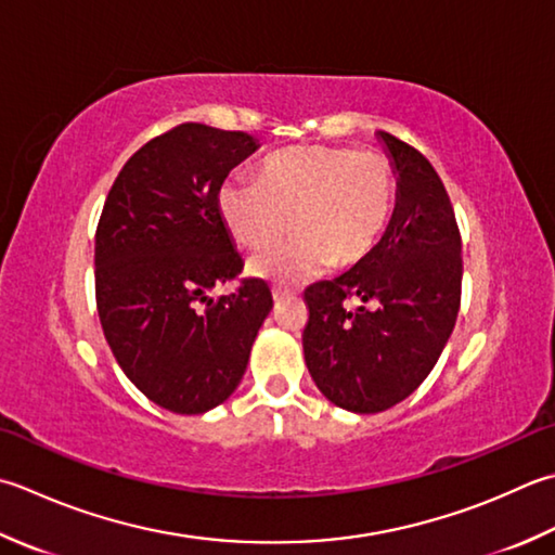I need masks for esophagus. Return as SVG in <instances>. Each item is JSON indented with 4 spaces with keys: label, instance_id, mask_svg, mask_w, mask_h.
<instances>
[{
    "label": "esophagus",
    "instance_id": "1",
    "mask_svg": "<svg viewBox=\"0 0 555 555\" xmlns=\"http://www.w3.org/2000/svg\"><path fill=\"white\" fill-rule=\"evenodd\" d=\"M288 296V293L286 291H281V288H274V291H271V298H274V302H276V306H279V302L281 300H284Z\"/></svg>",
    "mask_w": 555,
    "mask_h": 555
}]
</instances>
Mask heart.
I'll use <instances>...</instances> for the list:
<instances>
[{"label":"heart","mask_w":555,"mask_h":555,"mask_svg":"<svg viewBox=\"0 0 555 555\" xmlns=\"http://www.w3.org/2000/svg\"><path fill=\"white\" fill-rule=\"evenodd\" d=\"M392 163L373 151L296 146L271 154L259 180L243 172L219 188V216L237 245L267 247L288 228V243L249 262L255 276L298 284L373 253L392 219Z\"/></svg>","instance_id":"1"}]
</instances>
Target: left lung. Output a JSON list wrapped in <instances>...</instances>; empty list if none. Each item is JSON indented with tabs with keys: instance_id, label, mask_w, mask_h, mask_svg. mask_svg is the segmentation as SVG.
Instances as JSON below:
<instances>
[{
	"instance_id": "1",
	"label": "left lung",
	"mask_w": 555,
	"mask_h": 555,
	"mask_svg": "<svg viewBox=\"0 0 555 555\" xmlns=\"http://www.w3.org/2000/svg\"><path fill=\"white\" fill-rule=\"evenodd\" d=\"M397 202L363 262L306 288V365L320 392L353 414L399 404L448 344L462 296V237L444 184L416 149L387 132Z\"/></svg>"
}]
</instances>
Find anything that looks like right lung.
Listing matches in <instances>:
<instances>
[{
    "label": "right lung",
    "instance_id": "1",
    "mask_svg": "<svg viewBox=\"0 0 555 555\" xmlns=\"http://www.w3.org/2000/svg\"><path fill=\"white\" fill-rule=\"evenodd\" d=\"M259 141L197 122L151 139L119 170L95 231V302L115 361L141 395L172 414H206L245 375L274 308L247 279L219 216V188Z\"/></svg>",
    "mask_w": 555,
    "mask_h": 555
}]
</instances>
